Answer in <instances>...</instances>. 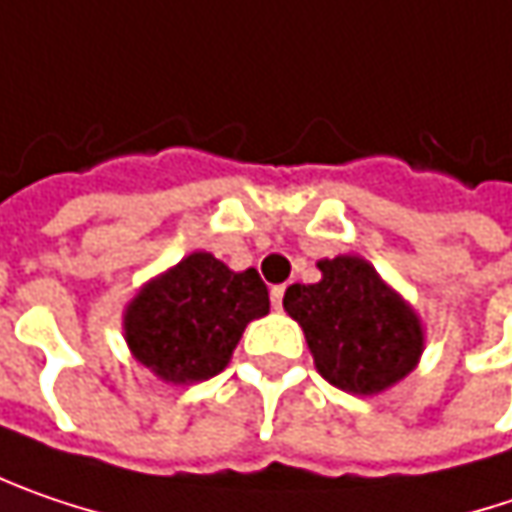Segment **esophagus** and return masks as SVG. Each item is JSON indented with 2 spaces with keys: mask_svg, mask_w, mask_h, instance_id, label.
<instances>
[{
  "mask_svg": "<svg viewBox=\"0 0 512 512\" xmlns=\"http://www.w3.org/2000/svg\"><path fill=\"white\" fill-rule=\"evenodd\" d=\"M284 292H286V286H272V292H269V295H272V307H275V310H281V307H284Z\"/></svg>",
  "mask_w": 512,
  "mask_h": 512,
  "instance_id": "34e87169",
  "label": "esophagus"
}]
</instances>
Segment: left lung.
I'll return each mask as SVG.
<instances>
[{
    "instance_id": "left-lung-1",
    "label": "left lung",
    "mask_w": 512,
    "mask_h": 512,
    "mask_svg": "<svg viewBox=\"0 0 512 512\" xmlns=\"http://www.w3.org/2000/svg\"><path fill=\"white\" fill-rule=\"evenodd\" d=\"M316 266L321 281L286 286L284 310L301 324L318 374L356 397L406 379L426 347L417 310L365 257H324Z\"/></svg>"
}]
</instances>
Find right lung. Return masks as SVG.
<instances>
[{
    "instance_id": "obj_1",
    "label": "right lung",
    "mask_w": 512,
    "mask_h": 512,
    "mask_svg": "<svg viewBox=\"0 0 512 512\" xmlns=\"http://www.w3.org/2000/svg\"><path fill=\"white\" fill-rule=\"evenodd\" d=\"M269 313V289L255 269L234 272L211 252H191L138 286L124 307L133 359L167 385L217 376L249 321Z\"/></svg>"
}]
</instances>
